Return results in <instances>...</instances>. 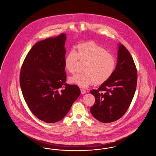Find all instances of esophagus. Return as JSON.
Listing matches in <instances>:
<instances>
[{
	"mask_svg": "<svg viewBox=\"0 0 156 156\" xmlns=\"http://www.w3.org/2000/svg\"><path fill=\"white\" fill-rule=\"evenodd\" d=\"M81 94L82 95H83V94H85V93H87V91H86L85 90H84V89L81 88Z\"/></svg>",
	"mask_w": 156,
	"mask_h": 156,
	"instance_id": "34e87169",
	"label": "esophagus"
}]
</instances>
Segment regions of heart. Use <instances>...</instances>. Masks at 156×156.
<instances>
[{
	"mask_svg": "<svg viewBox=\"0 0 156 156\" xmlns=\"http://www.w3.org/2000/svg\"><path fill=\"white\" fill-rule=\"evenodd\" d=\"M78 59L87 61L83 67L84 73L70 77L69 82L83 88L94 82L99 85L108 80L116 66L115 57L93 41L80 44L76 47V51L73 49L68 52L64 65L69 73H74Z\"/></svg>",
	"mask_w": 156,
	"mask_h": 156,
	"instance_id": "obj_1",
	"label": "heart"
}]
</instances>
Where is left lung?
Wrapping results in <instances>:
<instances>
[{"label": "left lung", "instance_id": "1", "mask_svg": "<svg viewBox=\"0 0 156 156\" xmlns=\"http://www.w3.org/2000/svg\"><path fill=\"white\" fill-rule=\"evenodd\" d=\"M137 80L133 59L126 47L119 44L117 64L113 74L98 89L90 91L95 98V104L90 109L93 116L105 123L122 118L132 101Z\"/></svg>", "mask_w": 156, "mask_h": 156}]
</instances>
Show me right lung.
Listing matches in <instances>:
<instances>
[{"instance_id":"add662e5","label":"right lung","mask_w":156,"mask_h":156,"mask_svg":"<svg viewBox=\"0 0 156 156\" xmlns=\"http://www.w3.org/2000/svg\"><path fill=\"white\" fill-rule=\"evenodd\" d=\"M66 37L62 33L37 42L26 55L20 74L26 104L38 119L48 123L63 119L81 94L77 85L66 83Z\"/></svg>"}]
</instances>
